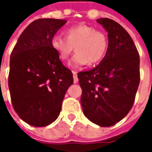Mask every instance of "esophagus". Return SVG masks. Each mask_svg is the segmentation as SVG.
<instances>
[{
	"instance_id": "obj_1",
	"label": "esophagus",
	"mask_w": 152,
	"mask_h": 152,
	"mask_svg": "<svg viewBox=\"0 0 152 152\" xmlns=\"http://www.w3.org/2000/svg\"><path fill=\"white\" fill-rule=\"evenodd\" d=\"M72 73H73V78H74V83H76L77 82H78V78H77V73H76V71H72Z\"/></svg>"
}]
</instances>
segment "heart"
Masks as SVG:
<instances>
[{
    "label": "heart",
    "mask_w": 152,
    "mask_h": 152,
    "mask_svg": "<svg viewBox=\"0 0 152 152\" xmlns=\"http://www.w3.org/2000/svg\"><path fill=\"white\" fill-rule=\"evenodd\" d=\"M65 37L54 35L51 39V47L61 61H66L71 53L76 51L70 66L77 68L83 65L97 64L106 56L108 49V38L102 31L93 26L78 24L65 31Z\"/></svg>",
    "instance_id": "obj_1"
}]
</instances>
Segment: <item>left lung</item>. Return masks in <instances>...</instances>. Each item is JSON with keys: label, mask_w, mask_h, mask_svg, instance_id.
<instances>
[{"label": "left lung", "mask_w": 152, "mask_h": 152, "mask_svg": "<svg viewBox=\"0 0 152 152\" xmlns=\"http://www.w3.org/2000/svg\"><path fill=\"white\" fill-rule=\"evenodd\" d=\"M108 32L106 56L94 69L77 73L84 115L100 127L121 121L131 110L140 83V59L128 31L117 22L99 18Z\"/></svg>", "instance_id": "obj_1"}]
</instances>
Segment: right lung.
Segmentation results:
<instances>
[{
    "label": "right lung",
    "mask_w": 152,
    "mask_h": 152,
    "mask_svg": "<svg viewBox=\"0 0 152 152\" xmlns=\"http://www.w3.org/2000/svg\"><path fill=\"white\" fill-rule=\"evenodd\" d=\"M66 20L41 18L22 32L10 62L9 88L13 108L29 125L45 127L61 110L73 74L59 60L51 39Z\"/></svg>",
    "instance_id": "1"
}]
</instances>
